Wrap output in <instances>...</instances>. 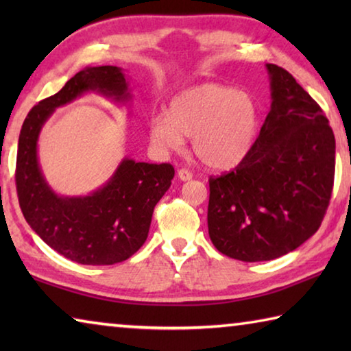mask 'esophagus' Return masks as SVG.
<instances>
[{
  "label": "esophagus",
  "mask_w": 351,
  "mask_h": 351,
  "mask_svg": "<svg viewBox=\"0 0 351 351\" xmlns=\"http://www.w3.org/2000/svg\"><path fill=\"white\" fill-rule=\"evenodd\" d=\"M192 171L190 170H187V169H180L178 170V178H180L181 181H189V180H192Z\"/></svg>",
  "instance_id": "1"
}]
</instances>
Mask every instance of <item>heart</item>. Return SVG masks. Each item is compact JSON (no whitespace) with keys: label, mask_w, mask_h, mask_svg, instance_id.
<instances>
[{"label":"heart","mask_w":351,"mask_h":351,"mask_svg":"<svg viewBox=\"0 0 351 351\" xmlns=\"http://www.w3.org/2000/svg\"><path fill=\"white\" fill-rule=\"evenodd\" d=\"M258 106L246 91L203 83L175 94L169 111L150 119V139L162 150H178L184 136L206 167L228 170L239 165L254 144Z\"/></svg>","instance_id":"heart-1"}]
</instances>
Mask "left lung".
I'll use <instances>...</instances> for the list:
<instances>
[{
  "mask_svg": "<svg viewBox=\"0 0 351 351\" xmlns=\"http://www.w3.org/2000/svg\"><path fill=\"white\" fill-rule=\"evenodd\" d=\"M266 68L272 102L258 138L234 170L209 178V237L241 261L282 257L316 234L335 182L328 119L287 69Z\"/></svg>",
  "mask_w": 351,
  "mask_h": 351,
  "instance_id": "left-lung-1",
  "label": "left lung"
}]
</instances>
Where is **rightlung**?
<instances>
[{
  "instance_id": "1",
  "label": "right lung",
  "mask_w": 351,
  "mask_h": 351,
  "mask_svg": "<svg viewBox=\"0 0 351 351\" xmlns=\"http://www.w3.org/2000/svg\"><path fill=\"white\" fill-rule=\"evenodd\" d=\"M88 91L116 102L130 99L121 68L96 66L77 73L57 94L35 105L20 132L16 193L26 221L47 246L80 265H114L145 243L153 209L169 190L175 169L125 158L110 181L88 197H58L52 192L38 165V134L57 106Z\"/></svg>"
}]
</instances>
